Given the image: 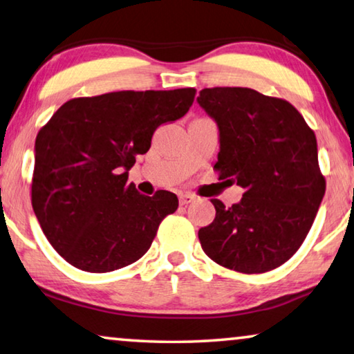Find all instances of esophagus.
<instances>
[{
	"label": "esophagus",
	"mask_w": 354,
	"mask_h": 354,
	"mask_svg": "<svg viewBox=\"0 0 354 354\" xmlns=\"http://www.w3.org/2000/svg\"><path fill=\"white\" fill-rule=\"evenodd\" d=\"M195 200H197V197H195V195H192V194H189V192L179 195V203H181V205H189Z\"/></svg>",
	"instance_id": "esophagus-1"
}]
</instances>
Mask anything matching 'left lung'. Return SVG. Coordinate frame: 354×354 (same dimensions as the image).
<instances>
[{"label":"left lung","mask_w":354,"mask_h":354,"mask_svg":"<svg viewBox=\"0 0 354 354\" xmlns=\"http://www.w3.org/2000/svg\"><path fill=\"white\" fill-rule=\"evenodd\" d=\"M197 102L218 129V179L244 189L230 207L211 200L216 217L200 228L201 248L233 271L276 269L304 243L326 190L315 133L287 100L250 88H205Z\"/></svg>","instance_id":"8db88e82"}]
</instances>
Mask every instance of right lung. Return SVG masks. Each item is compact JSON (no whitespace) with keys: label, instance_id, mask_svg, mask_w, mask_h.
I'll use <instances>...</instances> for the list:
<instances>
[{"label":"right lung","instance_id":"1","mask_svg":"<svg viewBox=\"0 0 354 354\" xmlns=\"http://www.w3.org/2000/svg\"><path fill=\"white\" fill-rule=\"evenodd\" d=\"M194 97V88L77 97L39 131L31 203L67 263L110 272L147 254L178 197L168 190L142 195L127 183L129 170L148 153L156 129L186 115Z\"/></svg>","mask_w":354,"mask_h":354}]
</instances>
